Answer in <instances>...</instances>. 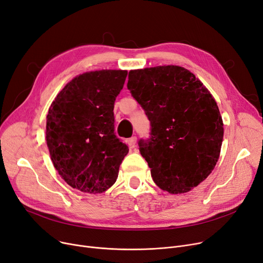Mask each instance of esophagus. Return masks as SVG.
I'll return each mask as SVG.
<instances>
[{"mask_svg":"<svg viewBox=\"0 0 263 263\" xmlns=\"http://www.w3.org/2000/svg\"><path fill=\"white\" fill-rule=\"evenodd\" d=\"M136 142H137L136 136H132V137H130V139L128 140V145L130 146V148H133L135 146Z\"/></svg>","mask_w":263,"mask_h":263,"instance_id":"esophagus-1","label":"esophagus"}]
</instances>
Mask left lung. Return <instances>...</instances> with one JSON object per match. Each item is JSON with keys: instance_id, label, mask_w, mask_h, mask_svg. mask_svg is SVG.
<instances>
[{"instance_id": "obj_1", "label": "left lung", "mask_w": 263, "mask_h": 263, "mask_svg": "<svg viewBox=\"0 0 263 263\" xmlns=\"http://www.w3.org/2000/svg\"><path fill=\"white\" fill-rule=\"evenodd\" d=\"M128 79L151 123V137L139 146L155 183L170 194L190 192L212 173L222 148L224 123L214 97L176 65L135 69Z\"/></svg>"}]
</instances>
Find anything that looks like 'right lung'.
Masks as SVG:
<instances>
[{
    "mask_svg": "<svg viewBox=\"0 0 263 263\" xmlns=\"http://www.w3.org/2000/svg\"><path fill=\"white\" fill-rule=\"evenodd\" d=\"M127 70L74 77L49 107L46 141L55 170L71 187L100 194L112 186L129 153L114 133V103Z\"/></svg>",
    "mask_w": 263,
    "mask_h": 263,
    "instance_id": "obj_1",
    "label": "right lung"
}]
</instances>
